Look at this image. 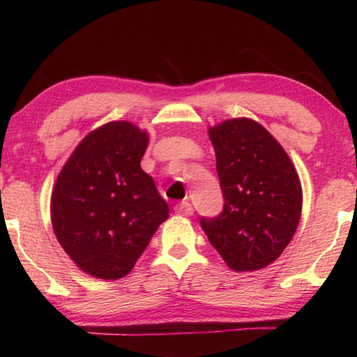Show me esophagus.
Masks as SVG:
<instances>
[{
	"label": "esophagus",
	"instance_id": "obj_1",
	"mask_svg": "<svg viewBox=\"0 0 357 357\" xmlns=\"http://www.w3.org/2000/svg\"><path fill=\"white\" fill-rule=\"evenodd\" d=\"M174 211H176V214H179V215L189 217V215L193 214V208H192V204L189 202H183V203L176 204V206H174Z\"/></svg>",
	"mask_w": 357,
	"mask_h": 357
}]
</instances>
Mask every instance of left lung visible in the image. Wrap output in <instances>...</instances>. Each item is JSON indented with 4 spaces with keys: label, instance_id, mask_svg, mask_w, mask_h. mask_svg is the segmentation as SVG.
Returning a JSON list of instances; mask_svg holds the SVG:
<instances>
[{
    "label": "left lung",
    "instance_id": "obj_1",
    "mask_svg": "<svg viewBox=\"0 0 357 357\" xmlns=\"http://www.w3.org/2000/svg\"><path fill=\"white\" fill-rule=\"evenodd\" d=\"M225 204L202 219L209 243L236 273L263 269L287 249L299 225L302 187L282 144L250 118L208 130Z\"/></svg>",
    "mask_w": 357,
    "mask_h": 357
}]
</instances>
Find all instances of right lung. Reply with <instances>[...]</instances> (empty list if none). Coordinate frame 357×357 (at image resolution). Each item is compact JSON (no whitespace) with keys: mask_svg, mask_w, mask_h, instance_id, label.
<instances>
[{"mask_svg":"<svg viewBox=\"0 0 357 357\" xmlns=\"http://www.w3.org/2000/svg\"><path fill=\"white\" fill-rule=\"evenodd\" d=\"M146 130L112 121L83 138L52 192L53 231L83 273L102 280L128 275L146 249L168 204L140 167Z\"/></svg>","mask_w":357,"mask_h":357,"instance_id":"add662e5","label":"right lung"}]
</instances>
